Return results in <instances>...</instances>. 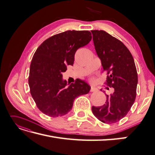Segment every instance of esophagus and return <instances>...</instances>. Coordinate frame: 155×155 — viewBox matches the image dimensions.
I'll list each match as a JSON object with an SVG mask.
<instances>
[{
  "label": "esophagus",
  "instance_id": "obj_1",
  "mask_svg": "<svg viewBox=\"0 0 155 155\" xmlns=\"http://www.w3.org/2000/svg\"><path fill=\"white\" fill-rule=\"evenodd\" d=\"M96 91H97V88H95V87L94 86H92L91 87V89H90V92H96Z\"/></svg>",
  "mask_w": 155,
  "mask_h": 155
}]
</instances>
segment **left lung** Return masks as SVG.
<instances>
[{
    "mask_svg": "<svg viewBox=\"0 0 155 155\" xmlns=\"http://www.w3.org/2000/svg\"><path fill=\"white\" fill-rule=\"evenodd\" d=\"M91 32L103 69L107 72L106 84L114 88L111 94H106L105 104L92 106V113L101 122L113 124L128 114L136 100V67L132 54L120 41L104 31Z\"/></svg>",
    "mask_w": 155,
    "mask_h": 155,
    "instance_id": "obj_1",
    "label": "left lung"
}]
</instances>
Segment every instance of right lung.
Masks as SVG:
<instances>
[{"label":"right lung","instance_id":"obj_1","mask_svg":"<svg viewBox=\"0 0 155 155\" xmlns=\"http://www.w3.org/2000/svg\"><path fill=\"white\" fill-rule=\"evenodd\" d=\"M88 31H67L55 35L38 46L31 63L30 92L38 109L51 117H61L72 109L74 99L88 94L90 86L77 79L67 87L62 73L73 65L77 50L90 42Z\"/></svg>","mask_w":155,"mask_h":155}]
</instances>
